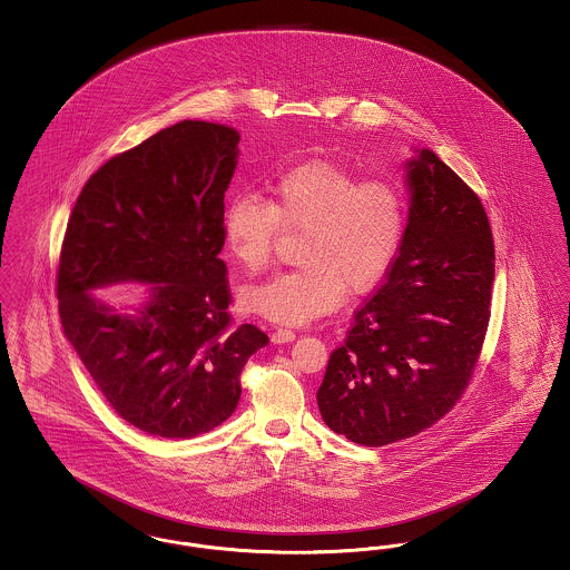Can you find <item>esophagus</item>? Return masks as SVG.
Listing matches in <instances>:
<instances>
[{
    "label": "esophagus",
    "instance_id": "34e87169",
    "mask_svg": "<svg viewBox=\"0 0 570 570\" xmlns=\"http://www.w3.org/2000/svg\"><path fill=\"white\" fill-rule=\"evenodd\" d=\"M297 333L291 331V328H275L272 335L273 344H288V342H295Z\"/></svg>",
    "mask_w": 570,
    "mask_h": 570
}]
</instances>
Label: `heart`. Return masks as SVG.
Instances as JSON below:
<instances>
[{"label":"heart","instance_id":"obj_1","mask_svg":"<svg viewBox=\"0 0 570 570\" xmlns=\"http://www.w3.org/2000/svg\"><path fill=\"white\" fill-rule=\"evenodd\" d=\"M279 228H301L295 269L244 288L245 309L277 325H307L333 312L346 291H372L393 265L406 230V205L386 179H363L340 164L314 160L269 184V203L235 194L222 214V235L247 273L272 258Z\"/></svg>","mask_w":570,"mask_h":570}]
</instances>
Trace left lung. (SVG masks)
Listing matches in <instances>:
<instances>
[{
  "instance_id": "1",
  "label": "left lung",
  "mask_w": 570,
  "mask_h": 570,
  "mask_svg": "<svg viewBox=\"0 0 570 570\" xmlns=\"http://www.w3.org/2000/svg\"><path fill=\"white\" fill-rule=\"evenodd\" d=\"M407 224L379 291L354 312L316 393L323 421L363 446L421 434L472 379L495 254L479 196L432 149L407 160Z\"/></svg>"
}]
</instances>
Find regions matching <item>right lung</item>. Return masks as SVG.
<instances>
[{
  "mask_svg": "<svg viewBox=\"0 0 570 570\" xmlns=\"http://www.w3.org/2000/svg\"><path fill=\"white\" fill-rule=\"evenodd\" d=\"M239 132L179 121L100 166L68 219L59 318L110 407L160 438L224 423L242 397V370L269 337L228 316L222 214ZM147 283L135 315L92 291Z\"/></svg>",
  "mask_w": 570,
  "mask_h": 570,
  "instance_id": "obj_1",
  "label": "right lung"
}]
</instances>
